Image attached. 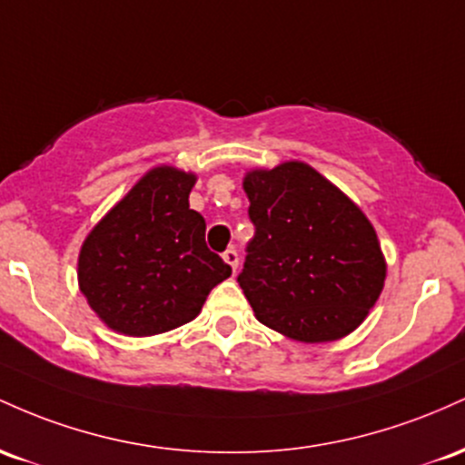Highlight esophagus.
Returning <instances> with one entry per match:
<instances>
[{"label":"esophagus","instance_id":"34e87169","mask_svg":"<svg viewBox=\"0 0 465 465\" xmlns=\"http://www.w3.org/2000/svg\"><path fill=\"white\" fill-rule=\"evenodd\" d=\"M222 257H223V261H226L228 265H231L232 272H237V268H239V254H237V250H234V248H228L226 252L222 254Z\"/></svg>","mask_w":465,"mask_h":465}]
</instances>
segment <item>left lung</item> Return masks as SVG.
<instances>
[{
  "label": "left lung",
  "mask_w": 465,
  "mask_h": 465,
  "mask_svg": "<svg viewBox=\"0 0 465 465\" xmlns=\"http://www.w3.org/2000/svg\"><path fill=\"white\" fill-rule=\"evenodd\" d=\"M243 191L254 237L237 281L259 322L301 342L351 333L387 279L367 215L296 160L248 171Z\"/></svg>",
  "instance_id": "left-lung-1"
}]
</instances>
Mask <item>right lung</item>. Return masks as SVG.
<instances>
[{
	"label": "right lung",
	"instance_id": "right-lung-1",
	"mask_svg": "<svg viewBox=\"0 0 465 465\" xmlns=\"http://www.w3.org/2000/svg\"><path fill=\"white\" fill-rule=\"evenodd\" d=\"M195 173L155 166L87 234L78 288L109 330L155 336L191 322L231 265L204 242L189 206Z\"/></svg>",
	"mask_w": 465,
	"mask_h": 465
}]
</instances>
